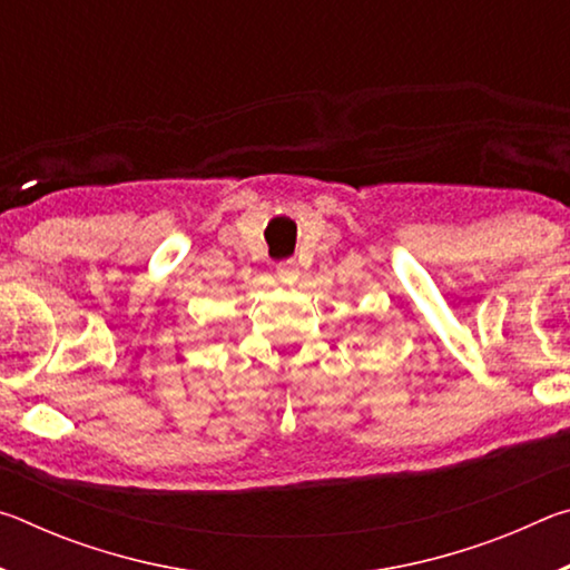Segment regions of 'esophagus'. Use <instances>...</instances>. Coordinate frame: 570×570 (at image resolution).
Here are the masks:
<instances>
[{"label":"esophagus","mask_w":570,"mask_h":570,"mask_svg":"<svg viewBox=\"0 0 570 570\" xmlns=\"http://www.w3.org/2000/svg\"><path fill=\"white\" fill-rule=\"evenodd\" d=\"M276 276H278V282H282V284H294L296 278H298V268H296L294 258H288V262L278 264L276 266Z\"/></svg>","instance_id":"1"}]
</instances>
